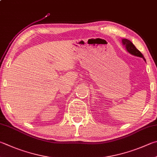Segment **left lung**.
Returning <instances> with one entry per match:
<instances>
[{
	"label": "left lung",
	"instance_id": "obj_1",
	"mask_svg": "<svg viewBox=\"0 0 157 157\" xmlns=\"http://www.w3.org/2000/svg\"><path fill=\"white\" fill-rule=\"evenodd\" d=\"M122 43H123L124 46L126 47V50L130 54H132V55H134L135 56H137V57H140V58H142L144 59H145L143 54H142L140 51L136 49L135 45L132 44V42L130 41L129 40L122 39Z\"/></svg>",
	"mask_w": 157,
	"mask_h": 157
}]
</instances>
